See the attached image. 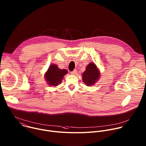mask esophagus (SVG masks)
<instances>
[{"instance_id":"esophagus-1","label":"esophagus","mask_w":146,"mask_h":146,"mask_svg":"<svg viewBox=\"0 0 146 146\" xmlns=\"http://www.w3.org/2000/svg\"><path fill=\"white\" fill-rule=\"evenodd\" d=\"M77 70H76V69H74L73 71L71 72H70V73H71L72 74H73V75H75V74L77 73Z\"/></svg>"}]
</instances>
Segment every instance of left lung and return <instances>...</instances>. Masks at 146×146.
Returning a JSON list of instances; mask_svg holds the SVG:
<instances>
[{
    "mask_svg": "<svg viewBox=\"0 0 146 146\" xmlns=\"http://www.w3.org/2000/svg\"><path fill=\"white\" fill-rule=\"evenodd\" d=\"M100 78V72L94 62H90L86 67V69L82 73L83 82L88 86L94 85Z\"/></svg>",
    "mask_w": 146,
    "mask_h": 146,
    "instance_id": "left-lung-1",
    "label": "left lung"
}]
</instances>
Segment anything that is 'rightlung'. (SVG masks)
I'll use <instances>...</instances> for the list:
<instances>
[{
  "instance_id": "1",
  "label": "right lung",
  "mask_w": 146,
  "mask_h": 146,
  "mask_svg": "<svg viewBox=\"0 0 146 146\" xmlns=\"http://www.w3.org/2000/svg\"><path fill=\"white\" fill-rule=\"evenodd\" d=\"M68 73L66 69H61L54 64H51L44 73V79L50 86H57L62 82L65 75Z\"/></svg>"
}]
</instances>
